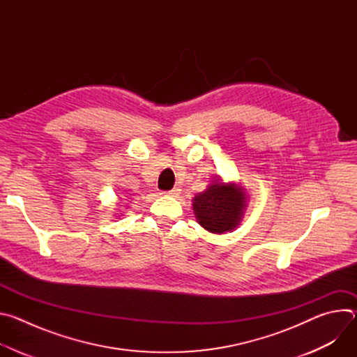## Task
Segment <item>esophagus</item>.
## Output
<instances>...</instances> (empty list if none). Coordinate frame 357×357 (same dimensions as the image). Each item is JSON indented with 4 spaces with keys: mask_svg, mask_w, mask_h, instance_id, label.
I'll list each match as a JSON object with an SVG mask.
<instances>
[{
    "mask_svg": "<svg viewBox=\"0 0 357 357\" xmlns=\"http://www.w3.org/2000/svg\"><path fill=\"white\" fill-rule=\"evenodd\" d=\"M179 193H181V189H179V188H174V189H171V190L164 192V195H167V196H178Z\"/></svg>",
    "mask_w": 357,
    "mask_h": 357,
    "instance_id": "esophagus-1",
    "label": "esophagus"
}]
</instances>
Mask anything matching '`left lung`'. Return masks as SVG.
Segmentation results:
<instances>
[{"instance_id": "obj_1", "label": "left lung", "mask_w": 357, "mask_h": 357, "mask_svg": "<svg viewBox=\"0 0 357 357\" xmlns=\"http://www.w3.org/2000/svg\"><path fill=\"white\" fill-rule=\"evenodd\" d=\"M192 200L197 223L211 233L223 234L240 225L247 205V195L240 185L216 179Z\"/></svg>"}]
</instances>
